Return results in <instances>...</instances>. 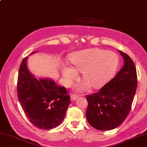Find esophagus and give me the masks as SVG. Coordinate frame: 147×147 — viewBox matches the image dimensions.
Instances as JSON below:
<instances>
[{
    "instance_id": "esophagus-1",
    "label": "esophagus",
    "mask_w": 147,
    "mask_h": 147,
    "mask_svg": "<svg viewBox=\"0 0 147 147\" xmlns=\"http://www.w3.org/2000/svg\"><path fill=\"white\" fill-rule=\"evenodd\" d=\"M78 98V96H77L76 94H71V100H76L77 98Z\"/></svg>"
}]
</instances>
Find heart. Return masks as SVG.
Listing matches in <instances>:
<instances>
[{
	"label": "heart",
	"instance_id": "1",
	"mask_svg": "<svg viewBox=\"0 0 147 147\" xmlns=\"http://www.w3.org/2000/svg\"><path fill=\"white\" fill-rule=\"evenodd\" d=\"M73 67L64 64L62 74L65 82L71 84L82 72L85 81L76 85L78 91H84L90 87L98 88L113 76L118 68L119 58L114 52L100 49H90L73 53L70 57Z\"/></svg>",
	"mask_w": 147,
	"mask_h": 147
}]
</instances>
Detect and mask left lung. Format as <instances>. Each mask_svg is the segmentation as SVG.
Here are the masks:
<instances>
[{
    "label": "left lung",
    "mask_w": 147,
    "mask_h": 147,
    "mask_svg": "<svg viewBox=\"0 0 147 147\" xmlns=\"http://www.w3.org/2000/svg\"><path fill=\"white\" fill-rule=\"evenodd\" d=\"M124 65L114 78L96 93L87 95L86 117L92 127L110 130L119 126L129 114L137 88V73L132 60L119 51Z\"/></svg>",
    "instance_id": "obj_1"
}]
</instances>
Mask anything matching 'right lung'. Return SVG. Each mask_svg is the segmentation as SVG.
I'll list each match as a JSON object with an SVG mask.
<instances>
[{
	"instance_id": "obj_1",
	"label": "right lung",
	"mask_w": 147,
	"mask_h": 147,
	"mask_svg": "<svg viewBox=\"0 0 147 147\" xmlns=\"http://www.w3.org/2000/svg\"><path fill=\"white\" fill-rule=\"evenodd\" d=\"M27 59L25 57L22 60L18 71V100L34 126L40 129H53L64 119L70 96L64 87L58 86L51 79L35 78L29 71Z\"/></svg>"
}]
</instances>
